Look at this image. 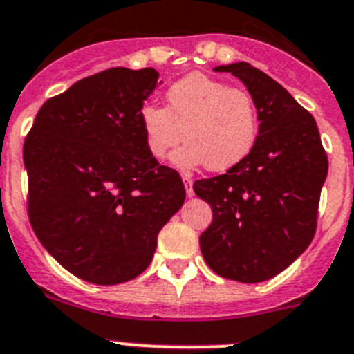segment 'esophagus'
Masks as SVG:
<instances>
[{"label": "esophagus", "instance_id": "1", "mask_svg": "<svg viewBox=\"0 0 354 354\" xmlns=\"http://www.w3.org/2000/svg\"><path fill=\"white\" fill-rule=\"evenodd\" d=\"M183 179H184V184H186V194L191 198L194 194V191H193V179H191L189 174H184Z\"/></svg>", "mask_w": 354, "mask_h": 354}]
</instances>
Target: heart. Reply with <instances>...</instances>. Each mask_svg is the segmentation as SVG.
I'll return each mask as SVG.
<instances>
[{"label": "heart", "instance_id": "b5f03b06", "mask_svg": "<svg viewBox=\"0 0 354 354\" xmlns=\"http://www.w3.org/2000/svg\"><path fill=\"white\" fill-rule=\"evenodd\" d=\"M167 104V109L146 104L139 113L154 160H163L183 140V132L187 144L175 154V163L205 165L210 171L231 170L257 144L261 118L247 88L193 73L168 88Z\"/></svg>", "mask_w": 354, "mask_h": 354}]
</instances>
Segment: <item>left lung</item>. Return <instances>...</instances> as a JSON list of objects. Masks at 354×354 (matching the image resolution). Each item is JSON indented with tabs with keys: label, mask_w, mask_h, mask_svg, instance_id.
<instances>
[{
	"label": "left lung",
	"mask_w": 354,
	"mask_h": 354,
	"mask_svg": "<svg viewBox=\"0 0 354 354\" xmlns=\"http://www.w3.org/2000/svg\"><path fill=\"white\" fill-rule=\"evenodd\" d=\"M254 95L261 118L252 153L193 189L212 207L200 247L214 272L241 283L287 269L313 241L328 158L311 113L278 82L247 62L215 67Z\"/></svg>",
	"instance_id": "8db88e82"
}]
</instances>
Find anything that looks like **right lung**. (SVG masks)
<instances>
[{"instance_id":"right-lung-1","label":"right lung","mask_w":354,"mask_h":354,"mask_svg":"<svg viewBox=\"0 0 354 354\" xmlns=\"http://www.w3.org/2000/svg\"><path fill=\"white\" fill-rule=\"evenodd\" d=\"M158 78L153 67L86 76L39 107L24 140L32 230L90 283L139 276L186 198L179 171L149 154L139 121Z\"/></svg>"}]
</instances>
